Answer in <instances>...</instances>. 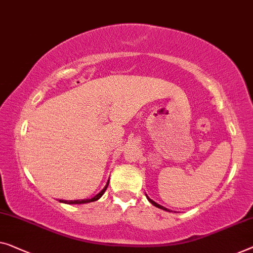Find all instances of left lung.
<instances>
[{
    "mask_svg": "<svg viewBox=\"0 0 253 253\" xmlns=\"http://www.w3.org/2000/svg\"><path fill=\"white\" fill-rule=\"evenodd\" d=\"M146 196H147V194H146ZM147 199H148V201H149V203H150L151 205H154V206H155V207H157V208H159V209H163V211H169V209H167V208H165V207H163V206H161V205H158L157 203H155V201H154V200H151V199H150V198H149L148 196H147Z\"/></svg>",
    "mask_w": 253,
    "mask_h": 253,
    "instance_id": "8db88e82",
    "label": "left lung"
}]
</instances>
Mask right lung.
Masks as SVG:
<instances>
[{"mask_svg":"<svg viewBox=\"0 0 253 253\" xmlns=\"http://www.w3.org/2000/svg\"><path fill=\"white\" fill-rule=\"evenodd\" d=\"M108 183H110V178H108L107 183H106V185H105V188L102 190V191L97 193L95 197L90 198V199H80V200H60V203L68 204V205H81V204H88V203H92V201H96V200H98L99 198L103 196L104 192L106 191V189H107V186H108Z\"/></svg>","mask_w":253,"mask_h":253,"instance_id":"right-lung-1","label":"right lung"}]
</instances>
